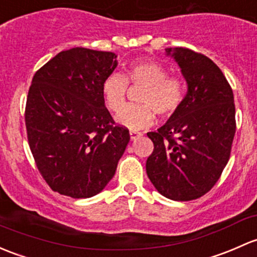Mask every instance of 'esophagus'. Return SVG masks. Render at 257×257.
<instances>
[{
    "label": "esophagus",
    "instance_id": "34e87169",
    "mask_svg": "<svg viewBox=\"0 0 257 257\" xmlns=\"http://www.w3.org/2000/svg\"><path fill=\"white\" fill-rule=\"evenodd\" d=\"M129 134H131V139L132 140L137 139V138L140 136V133L138 131H131V132H129Z\"/></svg>",
    "mask_w": 257,
    "mask_h": 257
}]
</instances>
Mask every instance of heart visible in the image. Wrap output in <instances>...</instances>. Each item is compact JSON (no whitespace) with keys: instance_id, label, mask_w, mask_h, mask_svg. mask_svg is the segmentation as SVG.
Wrapping results in <instances>:
<instances>
[{"instance_id":"b5f03b06","label":"heart","mask_w":257,"mask_h":257,"mask_svg":"<svg viewBox=\"0 0 257 257\" xmlns=\"http://www.w3.org/2000/svg\"><path fill=\"white\" fill-rule=\"evenodd\" d=\"M143 85L145 90L138 100L143 105L123 107L127 85ZM186 93V82L180 76H170L167 69L153 60L134 61L125 69V76L112 74L102 83L106 106L113 112L122 106L115 120L132 129L147 128L153 124L155 113L161 118L170 117L178 109Z\"/></svg>"}]
</instances>
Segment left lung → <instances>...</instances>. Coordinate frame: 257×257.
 <instances>
[{
  "label": "left lung",
  "mask_w": 257,
  "mask_h": 257,
  "mask_svg": "<svg viewBox=\"0 0 257 257\" xmlns=\"http://www.w3.org/2000/svg\"><path fill=\"white\" fill-rule=\"evenodd\" d=\"M188 85L178 109L158 132L147 160L151 183L166 198L192 201L209 192L230 158L235 104L230 85L209 58L187 48H167Z\"/></svg>",
  "instance_id": "obj_1"
}]
</instances>
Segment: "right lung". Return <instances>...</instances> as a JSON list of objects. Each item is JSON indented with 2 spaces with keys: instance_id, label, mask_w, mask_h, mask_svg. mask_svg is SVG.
Instances as JSON below:
<instances>
[{
  "instance_id": "add662e5",
  "label": "right lung",
  "mask_w": 257,
  "mask_h": 257,
  "mask_svg": "<svg viewBox=\"0 0 257 257\" xmlns=\"http://www.w3.org/2000/svg\"><path fill=\"white\" fill-rule=\"evenodd\" d=\"M110 51H60L34 74L26 128L32 155L54 192L90 198L114 176L131 136L104 106L102 83L117 67Z\"/></svg>"
}]
</instances>
